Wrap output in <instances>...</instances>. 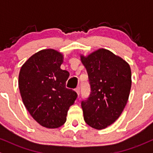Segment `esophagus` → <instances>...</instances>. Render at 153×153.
I'll list each match as a JSON object with an SVG mask.
<instances>
[{
    "instance_id": "esophagus-1",
    "label": "esophagus",
    "mask_w": 153,
    "mask_h": 153,
    "mask_svg": "<svg viewBox=\"0 0 153 153\" xmlns=\"http://www.w3.org/2000/svg\"><path fill=\"white\" fill-rule=\"evenodd\" d=\"M75 92L77 93V94H78V96H79V94H80V88H79V87H77L75 89Z\"/></svg>"
}]
</instances>
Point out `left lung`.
Here are the masks:
<instances>
[{
    "instance_id": "8db88e82",
    "label": "left lung",
    "mask_w": 153,
    "mask_h": 153,
    "mask_svg": "<svg viewBox=\"0 0 153 153\" xmlns=\"http://www.w3.org/2000/svg\"><path fill=\"white\" fill-rule=\"evenodd\" d=\"M80 59L88 75L91 94L81 102L84 120L96 129L106 128L120 117L131 86L130 66L122 57L99 49Z\"/></svg>"
}]
</instances>
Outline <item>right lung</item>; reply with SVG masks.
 Here are the masks:
<instances>
[{
  "label": "right lung",
  "mask_w": 153,
  "mask_h": 153,
  "mask_svg": "<svg viewBox=\"0 0 153 153\" xmlns=\"http://www.w3.org/2000/svg\"><path fill=\"white\" fill-rule=\"evenodd\" d=\"M63 54L52 49L39 51L23 65L19 88L24 106L44 127L58 128L66 122L76 92L65 87L70 73L60 68Z\"/></svg>",
  "instance_id": "1"
}]
</instances>
